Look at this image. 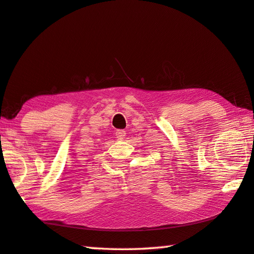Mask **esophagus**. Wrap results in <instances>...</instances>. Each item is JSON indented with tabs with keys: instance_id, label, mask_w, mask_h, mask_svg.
<instances>
[{
	"instance_id": "34e87169",
	"label": "esophagus",
	"mask_w": 254,
	"mask_h": 254,
	"mask_svg": "<svg viewBox=\"0 0 254 254\" xmlns=\"http://www.w3.org/2000/svg\"><path fill=\"white\" fill-rule=\"evenodd\" d=\"M116 137L118 138V139H124L126 137V131L125 130H123V129H118V130H116Z\"/></svg>"
}]
</instances>
